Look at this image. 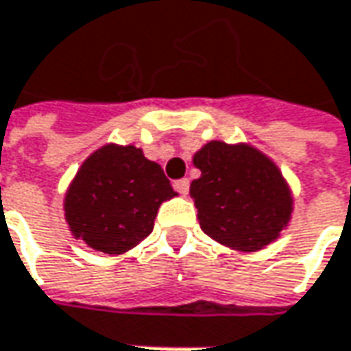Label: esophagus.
I'll list each match as a JSON object with an SVG mask.
<instances>
[{
  "instance_id": "obj_1",
  "label": "esophagus",
  "mask_w": 351,
  "mask_h": 351,
  "mask_svg": "<svg viewBox=\"0 0 351 351\" xmlns=\"http://www.w3.org/2000/svg\"><path fill=\"white\" fill-rule=\"evenodd\" d=\"M175 190L178 194H182V196H186L188 194V188H190V180L188 178H180V180H175Z\"/></svg>"
}]
</instances>
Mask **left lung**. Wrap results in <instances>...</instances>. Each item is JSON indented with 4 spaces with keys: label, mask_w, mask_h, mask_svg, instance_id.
<instances>
[{
    "label": "left lung",
    "mask_w": 351,
    "mask_h": 351,
    "mask_svg": "<svg viewBox=\"0 0 351 351\" xmlns=\"http://www.w3.org/2000/svg\"><path fill=\"white\" fill-rule=\"evenodd\" d=\"M202 176L190 196L199 227L227 247L254 252L276 241L291 217L293 198L280 169L258 149L210 141L194 155Z\"/></svg>",
    "instance_id": "left-lung-1"
}]
</instances>
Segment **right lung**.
<instances>
[{
    "mask_svg": "<svg viewBox=\"0 0 351 351\" xmlns=\"http://www.w3.org/2000/svg\"><path fill=\"white\" fill-rule=\"evenodd\" d=\"M176 196L163 169L134 145L108 143L81 165L66 192V221L75 239L122 254L153 231L159 206Z\"/></svg>",
    "mask_w": 351,
    "mask_h": 351,
    "instance_id": "right-lung-1",
    "label": "right lung"
}]
</instances>
